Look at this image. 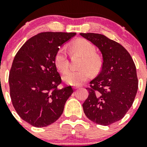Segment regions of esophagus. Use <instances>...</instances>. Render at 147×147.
<instances>
[{"mask_svg": "<svg viewBox=\"0 0 147 147\" xmlns=\"http://www.w3.org/2000/svg\"><path fill=\"white\" fill-rule=\"evenodd\" d=\"M72 88H73V89L76 90V89H78V88H80V87L79 86H73Z\"/></svg>", "mask_w": 147, "mask_h": 147, "instance_id": "obj_1", "label": "esophagus"}]
</instances>
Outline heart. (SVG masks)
I'll return each mask as SVG.
<instances>
[{
  "instance_id": "b5f03b06",
  "label": "heart",
  "mask_w": 147,
  "mask_h": 147,
  "mask_svg": "<svg viewBox=\"0 0 147 147\" xmlns=\"http://www.w3.org/2000/svg\"><path fill=\"white\" fill-rule=\"evenodd\" d=\"M72 52H78L83 56L81 60L80 69L69 70L63 76V80L71 85H80L90 78L91 71L97 72L102 67V59L95 54V48L89 41L80 39L73 42L70 47ZM55 67L62 73L66 72L69 67L67 51L65 47L59 48L54 59Z\"/></svg>"
}]
</instances>
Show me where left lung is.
Here are the masks:
<instances>
[{
	"label": "left lung",
	"mask_w": 147,
	"mask_h": 147,
	"mask_svg": "<svg viewBox=\"0 0 147 147\" xmlns=\"http://www.w3.org/2000/svg\"><path fill=\"white\" fill-rule=\"evenodd\" d=\"M101 52L102 69L86 88L89 95L82 104L90 121L108 126L123 119L131 107L138 90L136 69L122 45L102 34L80 33Z\"/></svg>",
	"instance_id": "1"
}]
</instances>
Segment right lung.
Returning a JSON list of instances; mask_svg holds the SVG:
<instances>
[{
	"instance_id": "add662e5",
	"label": "right lung",
	"mask_w": 147,
	"mask_h": 147,
	"mask_svg": "<svg viewBox=\"0 0 147 147\" xmlns=\"http://www.w3.org/2000/svg\"><path fill=\"white\" fill-rule=\"evenodd\" d=\"M76 33L43 32L20 48L13 61L8 82L13 105L18 116L35 127H45L62 114L72 87L58 89L62 82L55 56Z\"/></svg>"
}]
</instances>
